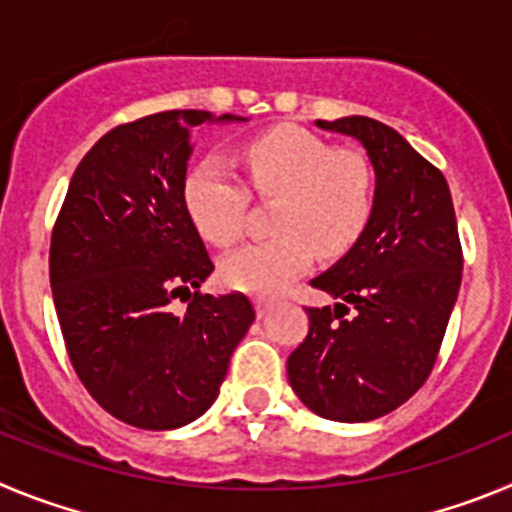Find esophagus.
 <instances>
[{
  "label": "esophagus",
  "mask_w": 512,
  "mask_h": 512,
  "mask_svg": "<svg viewBox=\"0 0 512 512\" xmlns=\"http://www.w3.org/2000/svg\"><path fill=\"white\" fill-rule=\"evenodd\" d=\"M255 308H257V316L265 319L267 313L273 311V301H267V298H255Z\"/></svg>",
  "instance_id": "obj_1"
}]
</instances>
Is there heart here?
Wrapping results in <instances>:
<instances>
[{
	"label": "heart",
	"instance_id": "1",
	"mask_svg": "<svg viewBox=\"0 0 512 512\" xmlns=\"http://www.w3.org/2000/svg\"><path fill=\"white\" fill-rule=\"evenodd\" d=\"M239 163L260 196H280L273 224L280 234L224 257L219 273L229 288L275 296L306 273L316 247L324 255L349 250L370 219L372 170L357 150H331L301 127H275L245 142ZM183 204L214 245H232L245 232L247 191L216 155L188 170Z\"/></svg>",
	"mask_w": 512,
	"mask_h": 512
}]
</instances>
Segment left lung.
Here are the masks:
<instances>
[{"label": "left lung", "instance_id": "left-lung-1", "mask_svg": "<svg viewBox=\"0 0 512 512\" xmlns=\"http://www.w3.org/2000/svg\"><path fill=\"white\" fill-rule=\"evenodd\" d=\"M316 127L365 147L375 193L357 242L311 280L342 303L308 308L288 382L316 416L362 423L426 382L462 285V245L446 178L400 132L357 114ZM347 305L352 317L343 316Z\"/></svg>", "mask_w": 512, "mask_h": 512}]
</instances>
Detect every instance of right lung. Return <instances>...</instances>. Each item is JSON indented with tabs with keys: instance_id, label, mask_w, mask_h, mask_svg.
I'll return each mask as SVG.
<instances>
[{
	"instance_id": "obj_1",
	"label": "right lung",
	"mask_w": 512,
	"mask_h": 512,
	"mask_svg": "<svg viewBox=\"0 0 512 512\" xmlns=\"http://www.w3.org/2000/svg\"><path fill=\"white\" fill-rule=\"evenodd\" d=\"M247 122L173 109L119 124L78 163L50 239V288L68 357L119 421L170 431L211 408L255 321L242 293L191 294L214 270L183 204L199 124ZM187 293L186 314L169 301Z\"/></svg>"
}]
</instances>
